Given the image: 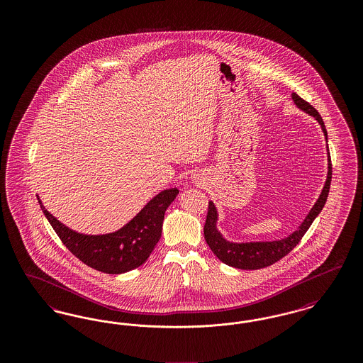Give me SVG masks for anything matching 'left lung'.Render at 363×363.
I'll use <instances>...</instances> for the list:
<instances>
[{
  "label": "left lung",
  "mask_w": 363,
  "mask_h": 363,
  "mask_svg": "<svg viewBox=\"0 0 363 363\" xmlns=\"http://www.w3.org/2000/svg\"><path fill=\"white\" fill-rule=\"evenodd\" d=\"M294 104H296L301 110L306 111L308 114L313 116L318 123L321 125V129L328 140V133L325 129L324 121L318 111L311 106L309 102L303 101L299 95L293 94ZM328 148V147H327ZM332 181V163L329 156L328 148V177L324 185V189L321 191L317 203L311 208L309 215L303 220V223L299 225L296 231H294L291 235H289L284 240L272 242H247V243H233L225 241L222 234L216 228L218 220V212L212 201L208 203L207 220L204 225V238L207 241L208 246L213 252V255L230 267L238 268V269H261L265 267H269L275 264L277 261L287 256L294 247L302 240L305 233L309 230L313 220L317 218V215L321 212V209L325 206L328 199L329 186Z\"/></svg>",
  "instance_id": "8db88e82"
}]
</instances>
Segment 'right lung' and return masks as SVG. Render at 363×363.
I'll return each instance as SVG.
<instances>
[{"mask_svg": "<svg viewBox=\"0 0 363 363\" xmlns=\"http://www.w3.org/2000/svg\"><path fill=\"white\" fill-rule=\"evenodd\" d=\"M178 191L177 188L160 191L128 225L104 235H86L70 230L43 207L39 197L38 201L54 231L73 256L96 271L118 275L138 268L150 257L162 235L164 212Z\"/></svg>", "mask_w": 363, "mask_h": 363, "instance_id": "obj_1", "label": "right lung"}]
</instances>
